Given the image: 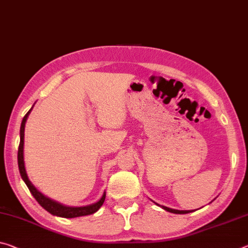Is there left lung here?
<instances>
[{"label": "left lung", "mask_w": 248, "mask_h": 248, "mask_svg": "<svg viewBox=\"0 0 248 248\" xmlns=\"http://www.w3.org/2000/svg\"><path fill=\"white\" fill-rule=\"evenodd\" d=\"M163 209L168 211V212H171V213H175V214H186V213H190L191 211H179V210H173V209H169V207L163 206Z\"/></svg>", "instance_id": "8db88e82"}]
</instances>
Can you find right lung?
I'll return each mask as SVG.
<instances>
[{"label":"right lung","instance_id":"obj_1","mask_svg":"<svg viewBox=\"0 0 248 248\" xmlns=\"http://www.w3.org/2000/svg\"><path fill=\"white\" fill-rule=\"evenodd\" d=\"M33 108V107H32ZM32 108H31L29 111H27L26 115L24 116L22 120L21 124V130H19V136H21V140H19V145H18V152H17V162H18V170L23 181H24L25 184L29 187V190L32 195L35 198V200L39 203V205L49 212L50 214L61 216V217H66V218H73V217H78V216H85L89 214H93L95 212L100 209V206L103 205L106 199V193L101 196V199L95 204H92V205L88 206H81V207H69V206H64L62 204L57 203L50 200L46 196L43 195L41 192L36 190L31 181L27 178L26 171H25V166H24V155H23V149H24V130H25V123L27 120V117H29L30 112L32 111Z\"/></svg>","mask_w":248,"mask_h":248}]
</instances>
